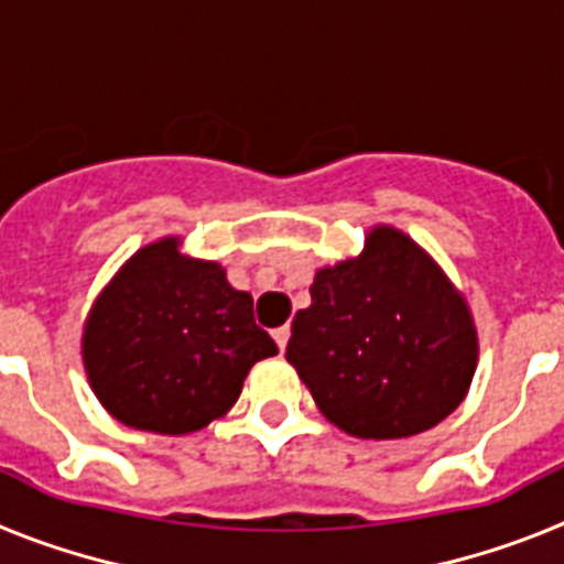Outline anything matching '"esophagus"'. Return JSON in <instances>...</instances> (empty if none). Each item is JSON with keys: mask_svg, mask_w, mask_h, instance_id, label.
<instances>
[{"mask_svg": "<svg viewBox=\"0 0 564 564\" xmlns=\"http://www.w3.org/2000/svg\"><path fill=\"white\" fill-rule=\"evenodd\" d=\"M288 338H291V327H288V325H282V327H276V330H273V341L279 344V350H285Z\"/></svg>", "mask_w": 564, "mask_h": 564, "instance_id": "obj_1", "label": "esophagus"}]
</instances>
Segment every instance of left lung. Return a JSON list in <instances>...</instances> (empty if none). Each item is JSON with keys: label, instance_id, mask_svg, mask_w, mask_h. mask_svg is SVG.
<instances>
[{"label": "left lung", "instance_id": "1", "mask_svg": "<svg viewBox=\"0 0 564 564\" xmlns=\"http://www.w3.org/2000/svg\"><path fill=\"white\" fill-rule=\"evenodd\" d=\"M285 358L322 415L356 437L432 430L460 406L477 370V330L435 259L392 226L361 257L316 271Z\"/></svg>", "mask_w": 564, "mask_h": 564}]
</instances>
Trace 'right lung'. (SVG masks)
Here are the masks:
<instances>
[{
  "label": "right lung",
  "mask_w": 564,
  "mask_h": 564,
  "mask_svg": "<svg viewBox=\"0 0 564 564\" xmlns=\"http://www.w3.org/2000/svg\"><path fill=\"white\" fill-rule=\"evenodd\" d=\"M82 356L109 415L132 430L188 435L231 410L248 370L276 356V344L253 322L251 293L163 237L96 299Z\"/></svg>",
  "instance_id": "1"
}]
</instances>
